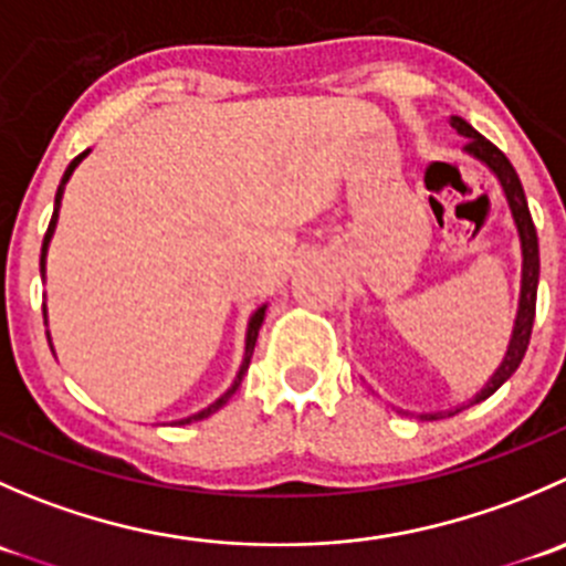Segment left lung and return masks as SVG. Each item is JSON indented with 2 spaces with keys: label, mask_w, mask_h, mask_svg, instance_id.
Here are the masks:
<instances>
[{
  "label": "left lung",
  "mask_w": 566,
  "mask_h": 566,
  "mask_svg": "<svg viewBox=\"0 0 566 566\" xmlns=\"http://www.w3.org/2000/svg\"><path fill=\"white\" fill-rule=\"evenodd\" d=\"M449 123H452V128H458V134H462L468 139L465 153H471L473 158H479L482 164H488V167L495 172V177H499L501 188H504V193H506V202H510L512 219H515V224H517V235H521V251H523L521 304H517V317H515V328H512L510 347H506L504 361H501V367L495 369L493 378L488 380V386H484V389L471 399V405H476V402H482V399H488L493 391H499L501 386H504L506 380L515 375V369L521 367L523 356H526V350H528L531 328H534V315H536V284H539V241H536V230H534V221H531L528 202H526V193H523L521 177H517L515 167L510 164V158H506L504 153L493 145V142L484 139L479 130H473L462 117H452ZM454 413H458V410H454ZM443 416L447 413H424V416H419V419H443Z\"/></svg>",
  "instance_id": "obj_1"
}]
</instances>
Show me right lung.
Masks as SVG:
<instances>
[{
    "label": "right lung",
    "instance_id": "obj_1",
    "mask_svg": "<svg viewBox=\"0 0 566 566\" xmlns=\"http://www.w3.org/2000/svg\"><path fill=\"white\" fill-rule=\"evenodd\" d=\"M87 153H90V150H84L82 156H76V158H73L71 164H67L65 175H62V182H60V188H56V197H54V213H51L49 230H45V238H43V251H40V273L45 271V249H49V241H51V235H54V227H56V213H60V199H62V191H65V182H67V177L73 175V169H76L78 164H82V158L87 156ZM43 315H45V310H43ZM262 319H265V306H260V310H256L254 315H251V319H249V331H247V353H243V364H241V369H238V378H235V384H232L230 389H227L224 394H221V397L216 399L213 405H208V408H205V410H199V413L188 416V419L177 421V424H191V421L208 419L210 413H216V410H219L221 405H227V399H230L232 394L238 391V386H241L243 375H247V369H249L251 353H254V345H256V334H260V325H262Z\"/></svg>",
    "mask_w": 566,
    "mask_h": 566
}]
</instances>
